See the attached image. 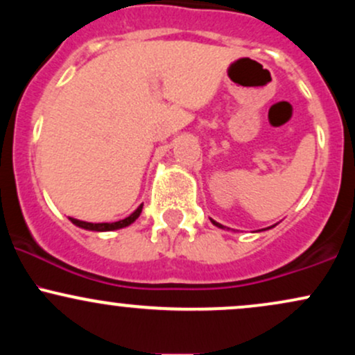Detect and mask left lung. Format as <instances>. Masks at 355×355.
I'll return each instance as SVG.
<instances>
[{
  "label": "left lung",
  "instance_id": "obj_1",
  "mask_svg": "<svg viewBox=\"0 0 355 355\" xmlns=\"http://www.w3.org/2000/svg\"><path fill=\"white\" fill-rule=\"evenodd\" d=\"M211 223H214V225H217V227H220V229H223V225H220V223H217V222H215V220H211Z\"/></svg>",
  "mask_w": 355,
  "mask_h": 355
}]
</instances>
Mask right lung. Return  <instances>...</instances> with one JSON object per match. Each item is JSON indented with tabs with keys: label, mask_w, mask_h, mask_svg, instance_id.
Listing matches in <instances>:
<instances>
[{
	"label": "right lung",
	"mask_w": 355,
	"mask_h": 355,
	"mask_svg": "<svg viewBox=\"0 0 355 355\" xmlns=\"http://www.w3.org/2000/svg\"><path fill=\"white\" fill-rule=\"evenodd\" d=\"M141 209H144V205L138 207L130 217L118 220V222H113V223H89V222H83V220H76V218H70V220L76 227H81V229L95 230V232H108V230H116V229H123V227H128L130 223H133L138 217H140Z\"/></svg>",
	"instance_id": "add662e5"
}]
</instances>
